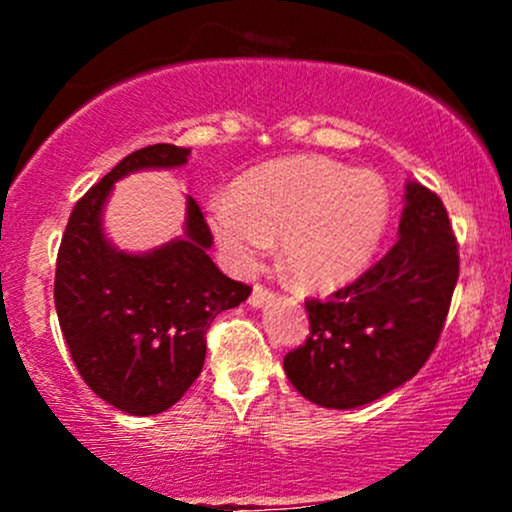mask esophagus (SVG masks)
<instances>
[{
  "mask_svg": "<svg viewBox=\"0 0 512 512\" xmlns=\"http://www.w3.org/2000/svg\"><path fill=\"white\" fill-rule=\"evenodd\" d=\"M272 298H274V293L269 291L267 286L257 284L255 289H252V293H250V305H252V308H264V305L272 301Z\"/></svg>",
  "mask_w": 512,
  "mask_h": 512,
  "instance_id": "34e87169",
  "label": "esophagus"
}]
</instances>
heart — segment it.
Listing matches in <instances>:
<instances>
[{
	"mask_svg": "<svg viewBox=\"0 0 512 512\" xmlns=\"http://www.w3.org/2000/svg\"><path fill=\"white\" fill-rule=\"evenodd\" d=\"M390 219L385 180L327 156L276 158L233 182L231 197L209 204L216 243L250 269L281 236V264L308 291L354 281L373 260Z\"/></svg>",
	"mask_w": 512,
	"mask_h": 512,
	"instance_id": "obj_1",
	"label": "heart"
}]
</instances>
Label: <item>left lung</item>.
<instances>
[{
	"label": "left lung",
	"mask_w": 512,
	"mask_h": 512,
	"mask_svg": "<svg viewBox=\"0 0 512 512\" xmlns=\"http://www.w3.org/2000/svg\"><path fill=\"white\" fill-rule=\"evenodd\" d=\"M399 240L330 301H305L310 337L284 358L286 378L327 409H356L397 390L436 349L460 276L443 202L407 182Z\"/></svg>",
	"instance_id": "left-lung-1"
}]
</instances>
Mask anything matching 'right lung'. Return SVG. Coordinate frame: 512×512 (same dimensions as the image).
<instances>
[{
  "instance_id": "1",
  "label": "right lung",
  "mask_w": 512,
  "mask_h": 512,
  "mask_svg": "<svg viewBox=\"0 0 512 512\" xmlns=\"http://www.w3.org/2000/svg\"><path fill=\"white\" fill-rule=\"evenodd\" d=\"M190 149L154 144L122 158L76 202L57 252L55 308L84 383L132 416L161 414L190 390L207 356V330L250 296L211 262L202 209L187 197L185 233L149 252L117 250L103 231L115 182L185 166Z\"/></svg>"
}]
</instances>
